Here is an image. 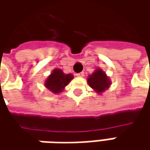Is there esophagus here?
Segmentation results:
<instances>
[{"label": "esophagus", "mask_w": 150, "mask_h": 150, "mask_svg": "<svg viewBox=\"0 0 150 150\" xmlns=\"http://www.w3.org/2000/svg\"><path fill=\"white\" fill-rule=\"evenodd\" d=\"M76 76H77V77H79V78H83V77H84V72H79V73H77Z\"/></svg>", "instance_id": "esophagus-1"}]
</instances>
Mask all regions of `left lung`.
Masks as SVG:
<instances>
[{
  "label": "left lung",
  "mask_w": 150,
  "mask_h": 150,
  "mask_svg": "<svg viewBox=\"0 0 150 150\" xmlns=\"http://www.w3.org/2000/svg\"><path fill=\"white\" fill-rule=\"evenodd\" d=\"M88 83L97 93H103L111 86V80L108 77L106 72L101 68H97L94 72L87 78Z\"/></svg>",
  "instance_id": "8db88e82"
}]
</instances>
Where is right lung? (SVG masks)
<instances>
[{
    "label": "right lung",
    "mask_w": 150,
    "mask_h": 150,
    "mask_svg": "<svg viewBox=\"0 0 150 150\" xmlns=\"http://www.w3.org/2000/svg\"><path fill=\"white\" fill-rule=\"evenodd\" d=\"M73 79L72 73H64L62 69L55 68L46 78L44 86L52 93L58 94L65 89L66 86Z\"/></svg>",
    "instance_id": "right-lung-1"
}]
</instances>
